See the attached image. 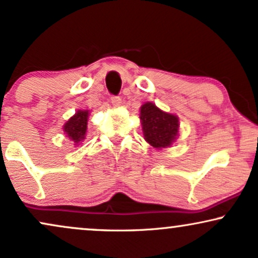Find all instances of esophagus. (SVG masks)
Returning a JSON list of instances; mask_svg holds the SVG:
<instances>
[{"label": "esophagus", "instance_id": "esophagus-1", "mask_svg": "<svg viewBox=\"0 0 258 258\" xmlns=\"http://www.w3.org/2000/svg\"><path fill=\"white\" fill-rule=\"evenodd\" d=\"M111 103H112L113 106H119L120 103H122V99H120L119 97H116V95H113V97H111Z\"/></svg>", "mask_w": 258, "mask_h": 258}]
</instances>
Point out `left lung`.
Listing matches in <instances>:
<instances>
[{
  "label": "left lung",
  "mask_w": 258,
  "mask_h": 258,
  "mask_svg": "<svg viewBox=\"0 0 258 258\" xmlns=\"http://www.w3.org/2000/svg\"><path fill=\"white\" fill-rule=\"evenodd\" d=\"M145 140L154 148L170 147L179 129L178 117L164 112L153 103H146L140 111Z\"/></svg>",
  "instance_id": "8db88e82"
}]
</instances>
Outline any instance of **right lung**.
Returning <instances> with one entry per match:
<instances>
[{
	"mask_svg": "<svg viewBox=\"0 0 258 258\" xmlns=\"http://www.w3.org/2000/svg\"><path fill=\"white\" fill-rule=\"evenodd\" d=\"M87 119L88 111L79 110L63 126L67 136L75 145H78L79 142H81L85 139L86 130H87Z\"/></svg>",
	"mask_w": 258,
	"mask_h": 258,
	"instance_id": "right-lung-1",
	"label": "right lung"
}]
</instances>
